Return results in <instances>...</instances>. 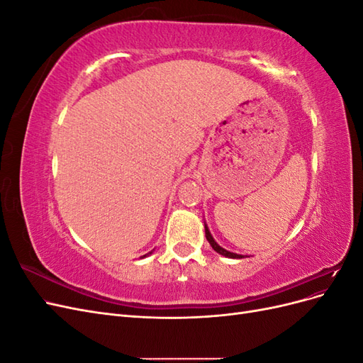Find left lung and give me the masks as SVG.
I'll return each mask as SVG.
<instances>
[{"label":"left lung","mask_w":363,"mask_h":363,"mask_svg":"<svg viewBox=\"0 0 363 363\" xmlns=\"http://www.w3.org/2000/svg\"><path fill=\"white\" fill-rule=\"evenodd\" d=\"M204 232H206V239L208 240V244H211V247L218 252V255L225 256V257H228V259H244V257H245V256H242V255H236V252L227 251L225 248L219 247V245L216 244V240L213 239V236L211 235V230H208V227H207V224H206V223H204Z\"/></svg>","instance_id":"1"}]
</instances>
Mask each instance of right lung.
Returning a JSON list of instances; mask_svg holds the SVG:
<instances>
[{
    "instance_id": "right-lung-1",
    "label": "right lung",
    "mask_w": 363,
    "mask_h": 363,
    "mask_svg": "<svg viewBox=\"0 0 363 363\" xmlns=\"http://www.w3.org/2000/svg\"><path fill=\"white\" fill-rule=\"evenodd\" d=\"M151 252H152V251H150V252H148V255H151ZM148 255H145V256H142V259H144V257H147Z\"/></svg>"
}]
</instances>
